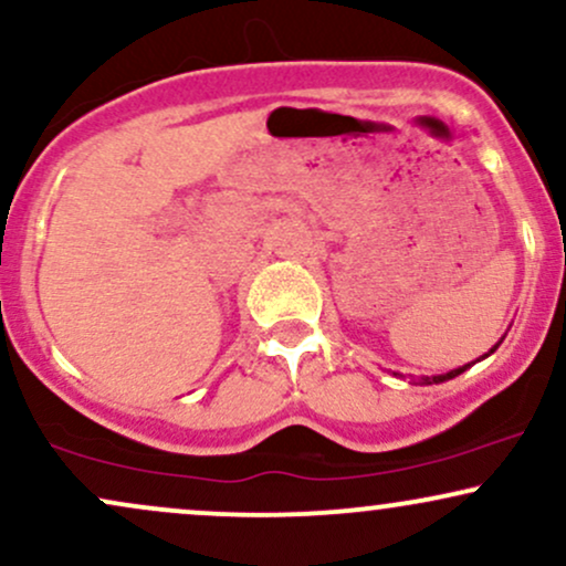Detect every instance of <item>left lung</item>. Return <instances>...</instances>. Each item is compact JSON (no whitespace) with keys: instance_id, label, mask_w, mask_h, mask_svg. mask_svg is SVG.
Instances as JSON below:
<instances>
[{"instance_id":"obj_1","label":"left lung","mask_w":566,"mask_h":566,"mask_svg":"<svg viewBox=\"0 0 566 566\" xmlns=\"http://www.w3.org/2000/svg\"><path fill=\"white\" fill-rule=\"evenodd\" d=\"M497 348V346H495ZM495 348H492V350H495ZM492 350H490V354H492ZM490 354H484V356H490ZM471 365H465V367H458V369H452V373H447V375H437V378H433V380H428V382H444V380H452V378H458V375L460 373H465V369H469Z\"/></svg>"}]
</instances>
